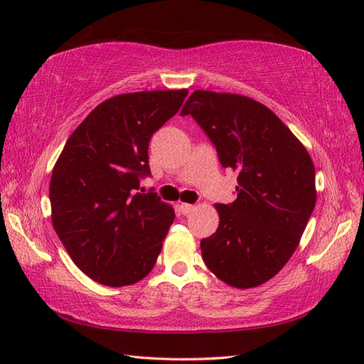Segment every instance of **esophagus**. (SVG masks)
I'll use <instances>...</instances> for the list:
<instances>
[{
	"label": "esophagus",
	"mask_w": 364,
	"mask_h": 364,
	"mask_svg": "<svg viewBox=\"0 0 364 364\" xmlns=\"http://www.w3.org/2000/svg\"><path fill=\"white\" fill-rule=\"evenodd\" d=\"M180 211L183 213V214H191L192 211H196V206L194 205H189V203H181L180 205Z\"/></svg>",
	"instance_id": "1"
}]
</instances>
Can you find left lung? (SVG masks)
I'll use <instances>...</instances> for the list:
<instances>
[{"instance_id":"1","label":"left lung","mask_w":364,"mask_h":364,"mask_svg":"<svg viewBox=\"0 0 364 364\" xmlns=\"http://www.w3.org/2000/svg\"><path fill=\"white\" fill-rule=\"evenodd\" d=\"M192 115L237 173V198L215 203L219 227L202 239L211 272L233 288H257L296 252L316 205V173L306 149L277 115L255 100L196 90L181 115Z\"/></svg>"}]
</instances>
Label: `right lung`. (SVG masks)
<instances>
[{"instance_id":"obj_1","label":"right lung","mask_w":364,"mask_h":364,"mask_svg":"<svg viewBox=\"0 0 364 364\" xmlns=\"http://www.w3.org/2000/svg\"><path fill=\"white\" fill-rule=\"evenodd\" d=\"M188 89L122 94L100 103L64 145L50 181L53 227L67 253L100 284L128 286L150 274L175 219L154 192L149 142L180 109Z\"/></svg>"}]
</instances>
